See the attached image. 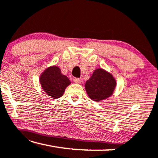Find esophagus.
<instances>
[{"label": "esophagus", "mask_w": 158, "mask_h": 158, "mask_svg": "<svg viewBox=\"0 0 158 158\" xmlns=\"http://www.w3.org/2000/svg\"><path fill=\"white\" fill-rule=\"evenodd\" d=\"M73 81H74L75 83H79L80 82H81V79L78 78V77H74V79H73Z\"/></svg>", "instance_id": "1"}]
</instances>
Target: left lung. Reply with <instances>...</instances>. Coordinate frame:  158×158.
Here are the masks:
<instances>
[{"label": "left lung", "instance_id": "8db88e82", "mask_svg": "<svg viewBox=\"0 0 158 158\" xmlns=\"http://www.w3.org/2000/svg\"><path fill=\"white\" fill-rule=\"evenodd\" d=\"M116 86L114 77L102 69H97L85 83V90L95 101H101L111 96Z\"/></svg>", "mask_w": 158, "mask_h": 158}]
</instances>
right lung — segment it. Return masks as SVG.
I'll return each instance as SVG.
<instances>
[{
	"instance_id": "right-lung-1",
	"label": "right lung",
	"mask_w": 158,
	"mask_h": 158,
	"mask_svg": "<svg viewBox=\"0 0 158 158\" xmlns=\"http://www.w3.org/2000/svg\"><path fill=\"white\" fill-rule=\"evenodd\" d=\"M40 83L47 94L52 98H58L62 96L67 86L70 84V81L62 74L59 68L52 66L42 73Z\"/></svg>"
}]
</instances>
